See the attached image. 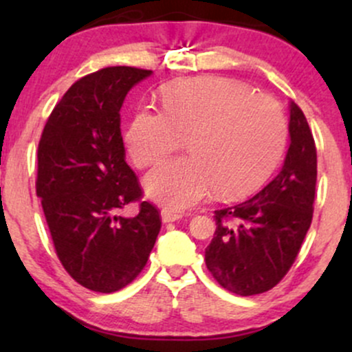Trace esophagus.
Listing matches in <instances>:
<instances>
[{
  "mask_svg": "<svg viewBox=\"0 0 352 352\" xmlns=\"http://www.w3.org/2000/svg\"><path fill=\"white\" fill-rule=\"evenodd\" d=\"M160 217H162V221L164 223H170V221H177L182 218V213H177V212H172V210H167L164 208L162 212H160Z\"/></svg>",
  "mask_w": 352,
  "mask_h": 352,
  "instance_id": "1",
  "label": "esophagus"
}]
</instances>
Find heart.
Segmentation results:
<instances>
[{
	"mask_svg": "<svg viewBox=\"0 0 352 352\" xmlns=\"http://www.w3.org/2000/svg\"><path fill=\"white\" fill-rule=\"evenodd\" d=\"M164 112L142 107L125 131L137 167L165 159L187 139L188 157L160 164L145 192L180 212L215 192L223 199L250 195L270 179L286 145V120L270 96L213 76L179 79L162 89Z\"/></svg>",
	"mask_w": 352,
	"mask_h": 352,
	"instance_id": "obj_1",
	"label": "heart"
}]
</instances>
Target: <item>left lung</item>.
I'll list each match as a JSON object with an SVG mask.
<instances>
[{
  "mask_svg": "<svg viewBox=\"0 0 352 352\" xmlns=\"http://www.w3.org/2000/svg\"><path fill=\"white\" fill-rule=\"evenodd\" d=\"M289 147L280 173L252 199L215 210L217 232L205 263L228 292L272 289L296 260L313 220L316 145L308 120L289 102Z\"/></svg>",
  "mask_w": 352,
  "mask_h": 352,
  "instance_id": "1",
  "label": "left lung"
}]
</instances>
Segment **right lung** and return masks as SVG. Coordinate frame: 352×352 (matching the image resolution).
Masks as SVG:
<instances>
[{"label": "right lung", "mask_w": 352, "mask_h": 352, "mask_svg": "<svg viewBox=\"0 0 352 352\" xmlns=\"http://www.w3.org/2000/svg\"><path fill=\"white\" fill-rule=\"evenodd\" d=\"M152 71L114 66L79 79L51 112L38 147L36 193L56 253L84 288L114 293L144 270L160 232L159 210L142 197L125 162L120 107Z\"/></svg>", "instance_id": "obj_1"}]
</instances>
